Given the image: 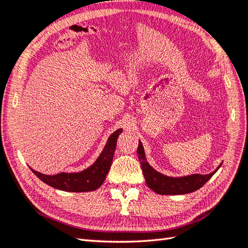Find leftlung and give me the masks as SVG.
<instances>
[{"label":"left lung","mask_w":248,"mask_h":248,"mask_svg":"<svg viewBox=\"0 0 248 248\" xmlns=\"http://www.w3.org/2000/svg\"><path fill=\"white\" fill-rule=\"evenodd\" d=\"M137 154H138V158L141 163V169L143 175H144L146 185L148 186V188L160 195H179L192 193V192L202 188L222 166L221 163L213 172L206 175L192 174L181 176V177H170V176L159 173L158 170H156L147 162L144 148H143L142 142L140 140Z\"/></svg>","instance_id":"8db88e82"}]
</instances>
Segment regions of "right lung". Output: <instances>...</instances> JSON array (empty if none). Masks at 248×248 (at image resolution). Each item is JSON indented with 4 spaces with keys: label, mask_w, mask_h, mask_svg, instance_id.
Listing matches in <instances>:
<instances>
[{
    "label": "right lung",
    "mask_w": 248,
    "mask_h": 248,
    "mask_svg": "<svg viewBox=\"0 0 248 248\" xmlns=\"http://www.w3.org/2000/svg\"><path fill=\"white\" fill-rule=\"evenodd\" d=\"M123 133L122 128H119L109 136L100 156L96 158L94 163L87 169L73 173H58L55 175H46L37 170H32L38 178L43 183L53 186V188L67 192H89L100 188L105 180L106 176L111 167L117 146L118 137Z\"/></svg>",
    "instance_id": "add662e5"
}]
</instances>
